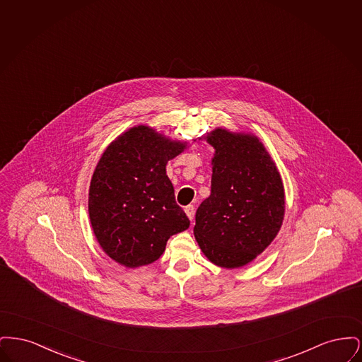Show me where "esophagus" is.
Masks as SVG:
<instances>
[{"mask_svg": "<svg viewBox=\"0 0 362 362\" xmlns=\"http://www.w3.org/2000/svg\"><path fill=\"white\" fill-rule=\"evenodd\" d=\"M185 211H186V214H187V217H189V220L194 218V213H195V207H194V205H189V206L185 207Z\"/></svg>", "mask_w": 362, "mask_h": 362, "instance_id": "esophagus-1", "label": "esophagus"}]
</instances>
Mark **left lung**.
Here are the masks:
<instances>
[{
	"label": "left lung",
	"mask_w": 362,
	"mask_h": 362,
	"mask_svg": "<svg viewBox=\"0 0 362 362\" xmlns=\"http://www.w3.org/2000/svg\"><path fill=\"white\" fill-rule=\"evenodd\" d=\"M206 141L211 192L197 210L194 235L211 263L238 269L276 239L285 214V192L274 161L258 137L216 129Z\"/></svg>",
	"instance_id": "1"
}]
</instances>
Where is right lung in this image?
<instances>
[{"label": "right lung", "instance_id": "1", "mask_svg": "<svg viewBox=\"0 0 362 362\" xmlns=\"http://www.w3.org/2000/svg\"><path fill=\"white\" fill-rule=\"evenodd\" d=\"M185 148L186 142L141 124L111 142L100 157L89 186L88 211L100 247L122 266L134 269L155 262L168 239L189 228L165 171Z\"/></svg>", "mask_w": 362, "mask_h": 362}]
</instances>
